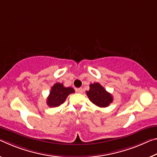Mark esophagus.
I'll return each mask as SVG.
<instances>
[{"label": "esophagus", "mask_w": 157, "mask_h": 157, "mask_svg": "<svg viewBox=\"0 0 157 157\" xmlns=\"http://www.w3.org/2000/svg\"><path fill=\"white\" fill-rule=\"evenodd\" d=\"M77 92L79 94H82L83 92V89L82 88H78V89H77Z\"/></svg>", "instance_id": "esophagus-1"}]
</instances>
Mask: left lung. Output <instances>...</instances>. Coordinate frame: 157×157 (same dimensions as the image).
Listing matches in <instances>:
<instances>
[{
  "label": "left lung",
  "instance_id": "8db88e82",
  "mask_svg": "<svg viewBox=\"0 0 157 157\" xmlns=\"http://www.w3.org/2000/svg\"><path fill=\"white\" fill-rule=\"evenodd\" d=\"M89 87L90 89L86 91V95L89 100L96 105L101 108H105L113 101V96L99 83L91 84Z\"/></svg>",
  "mask_w": 157,
  "mask_h": 157
}]
</instances>
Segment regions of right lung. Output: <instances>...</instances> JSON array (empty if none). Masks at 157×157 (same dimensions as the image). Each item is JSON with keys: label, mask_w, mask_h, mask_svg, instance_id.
<instances>
[{"label": "right lung", "mask_w": 157, "mask_h": 157, "mask_svg": "<svg viewBox=\"0 0 157 157\" xmlns=\"http://www.w3.org/2000/svg\"><path fill=\"white\" fill-rule=\"evenodd\" d=\"M75 92L72 87H65L63 84L57 82L51 88L50 93L47 99V104L49 107H58L65 102L69 94Z\"/></svg>", "instance_id": "obj_1"}]
</instances>
